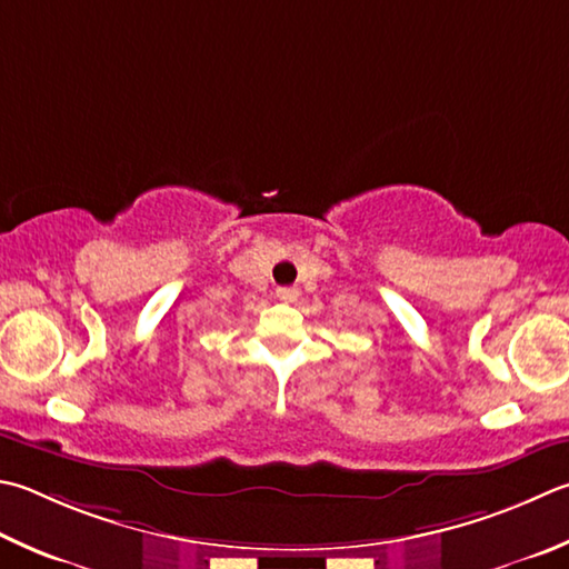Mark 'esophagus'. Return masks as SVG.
Here are the masks:
<instances>
[{"mask_svg":"<svg viewBox=\"0 0 569 569\" xmlns=\"http://www.w3.org/2000/svg\"><path fill=\"white\" fill-rule=\"evenodd\" d=\"M276 296L281 298V301H286V303H293L296 298H298V288H291V286H283V288H278L276 291Z\"/></svg>","mask_w":569,"mask_h":569,"instance_id":"34e87169","label":"esophagus"}]
</instances>
